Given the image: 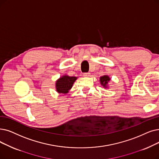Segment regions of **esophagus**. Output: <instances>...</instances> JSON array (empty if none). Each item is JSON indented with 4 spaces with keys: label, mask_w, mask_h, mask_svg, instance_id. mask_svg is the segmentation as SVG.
I'll return each instance as SVG.
<instances>
[{
    "label": "esophagus",
    "mask_w": 159,
    "mask_h": 159,
    "mask_svg": "<svg viewBox=\"0 0 159 159\" xmlns=\"http://www.w3.org/2000/svg\"><path fill=\"white\" fill-rule=\"evenodd\" d=\"M89 74H90L89 73H84L83 76H84V77H89V76L90 75Z\"/></svg>",
    "instance_id": "esophagus-1"
}]
</instances>
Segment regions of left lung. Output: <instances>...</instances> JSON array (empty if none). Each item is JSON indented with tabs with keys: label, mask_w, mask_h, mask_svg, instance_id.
Listing matches in <instances>:
<instances>
[{
	"label": "left lung",
	"mask_w": 159,
	"mask_h": 159,
	"mask_svg": "<svg viewBox=\"0 0 159 159\" xmlns=\"http://www.w3.org/2000/svg\"><path fill=\"white\" fill-rule=\"evenodd\" d=\"M110 80V78L108 77L107 75H105V76H102L100 78V82H101V84L104 86L105 88L107 87V84H108V82Z\"/></svg>",
	"instance_id": "obj_1"
}]
</instances>
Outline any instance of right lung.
Here are the masks:
<instances>
[{
	"instance_id": "obj_1",
	"label": "right lung",
	"mask_w": 159,
	"mask_h": 159,
	"mask_svg": "<svg viewBox=\"0 0 159 159\" xmlns=\"http://www.w3.org/2000/svg\"><path fill=\"white\" fill-rule=\"evenodd\" d=\"M77 79L76 77H70L67 75L60 77L56 83L57 91L60 93H67L72 88L74 82Z\"/></svg>"
}]
</instances>
